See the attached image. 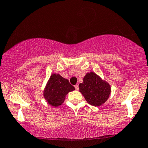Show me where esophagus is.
<instances>
[{
    "label": "esophagus",
    "instance_id": "esophagus-1",
    "mask_svg": "<svg viewBox=\"0 0 148 148\" xmlns=\"http://www.w3.org/2000/svg\"><path fill=\"white\" fill-rule=\"evenodd\" d=\"M74 87H75V88H76V90H78V89H79V86H78V85H75V86H74Z\"/></svg>",
    "mask_w": 148,
    "mask_h": 148
}]
</instances>
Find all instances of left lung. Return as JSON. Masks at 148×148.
Returning <instances> with one entry per match:
<instances>
[{
  "mask_svg": "<svg viewBox=\"0 0 148 148\" xmlns=\"http://www.w3.org/2000/svg\"><path fill=\"white\" fill-rule=\"evenodd\" d=\"M80 92L91 105L99 107L105 103L111 93V86L95 72L87 73L79 84Z\"/></svg>",
  "mask_w": 148,
  "mask_h": 148,
  "instance_id": "8db88e82",
  "label": "left lung"
}]
</instances>
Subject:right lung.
<instances>
[{
    "instance_id": "obj_1",
    "label": "right lung",
    "mask_w": 148,
    "mask_h": 148,
    "mask_svg": "<svg viewBox=\"0 0 148 148\" xmlns=\"http://www.w3.org/2000/svg\"><path fill=\"white\" fill-rule=\"evenodd\" d=\"M74 90L75 88L68 80L58 74H53L45 86L43 97L49 105L58 107L64 103L66 95Z\"/></svg>"
}]
</instances>
